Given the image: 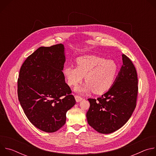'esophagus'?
Segmentation results:
<instances>
[{"instance_id": "obj_1", "label": "esophagus", "mask_w": 156, "mask_h": 156, "mask_svg": "<svg viewBox=\"0 0 156 156\" xmlns=\"http://www.w3.org/2000/svg\"><path fill=\"white\" fill-rule=\"evenodd\" d=\"M75 99H76V101L77 102H80L81 101H82L83 99V98H81V96H78V95H75Z\"/></svg>"}]
</instances>
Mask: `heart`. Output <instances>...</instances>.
I'll return each mask as SVG.
<instances>
[{
  "label": "heart",
  "instance_id": "obj_1",
  "mask_svg": "<svg viewBox=\"0 0 156 156\" xmlns=\"http://www.w3.org/2000/svg\"><path fill=\"white\" fill-rule=\"evenodd\" d=\"M77 66L66 65L62 72L70 86H75L81 83L85 75L86 81L76 91L85 93L93 90L94 93L102 94L112 86L118 72V66L112 60L89 55L76 58Z\"/></svg>",
  "mask_w": 156,
  "mask_h": 156
}]
</instances>
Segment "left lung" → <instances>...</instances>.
I'll list each match as a JSON object with an SVG mask.
<instances>
[{
	"label": "left lung",
	"instance_id": "obj_1",
	"mask_svg": "<svg viewBox=\"0 0 156 156\" xmlns=\"http://www.w3.org/2000/svg\"><path fill=\"white\" fill-rule=\"evenodd\" d=\"M122 60L123 65L110 90L97 99H88L90 107L86 113L87 123L102 134H108L122 127L136 105L137 72L126 55H122Z\"/></svg>",
	"mask_w": 156,
	"mask_h": 156
}]
</instances>
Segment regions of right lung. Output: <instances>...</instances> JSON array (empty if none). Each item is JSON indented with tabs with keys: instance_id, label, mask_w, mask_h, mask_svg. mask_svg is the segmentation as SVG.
<instances>
[{
	"instance_id": "obj_1",
	"label": "right lung",
	"mask_w": 156,
	"mask_h": 156,
	"mask_svg": "<svg viewBox=\"0 0 156 156\" xmlns=\"http://www.w3.org/2000/svg\"><path fill=\"white\" fill-rule=\"evenodd\" d=\"M64 46L40 47L22 64L18 78V98L30 122L53 133L63 126L66 113L76 103L65 81Z\"/></svg>"
}]
</instances>
